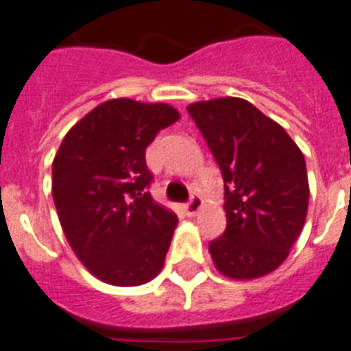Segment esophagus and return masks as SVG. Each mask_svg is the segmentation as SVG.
<instances>
[{"label": "esophagus", "instance_id": "obj_1", "mask_svg": "<svg viewBox=\"0 0 351 351\" xmlns=\"http://www.w3.org/2000/svg\"><path fill=\"white\" fill-rule=\"evenodd\" d=\"M202 205H204V202H202L200 196H191V200L184 205L185 215L196 216V215H198V210L202 209Z\"/></svg>", "mask_w": 351, "mask_h": 351}]
</instances>
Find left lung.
Instances as JSON below:
<instances>
[{
  "mask_svg": "<svg viewBox=\"0 0 351 351\" xmlns=\"http://www.w3.org/2000/svg\"><path fill=\"white\" fill-rule=\"evenodd\" d=\"M187 111L223 176L227 229L209 243L215 267L241 281L274 272L306 220L303 153L278 122L245 99L200 101Z\"/></svg>",
  "mask_w": 351,
  "mask_h": 351,
  "instance_id": "left-lung-1",
  "label": "left lung"
}]
</instances>
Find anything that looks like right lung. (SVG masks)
Instances as JSON below:
<instances>
[{
  "mask_svg": "<svg viewBox=\"0 0 351 351\" xmlns=\"http://www.w3.org/2000/svg\"><path fill=\"white\" fill-rule=\"evenodd\" d=\"M180 113L164 102L111 99L62 138L52 196L68 243L97 279L138 287L164 267L178 218L149 195L146 147Z\"/></svg>",
  "mask_w": 351,
  "mask_h": 351,
  "instance_id": "1",
  "label": "right lung"
}]
</instances>
